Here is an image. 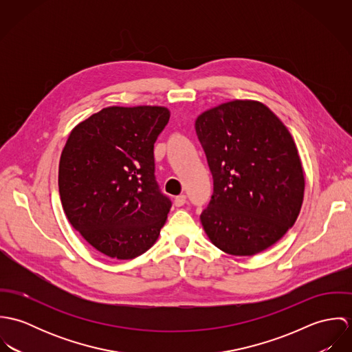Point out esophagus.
<instances>
[{
    "instance_id": "1",
    "label": "esophagus",
    "mask_w": 352,
    "mask_h": 352,
    "mask_svg": "<svg viewBox=\"0 0 352 352\" xmlns=\"http://www.w3.org/2000/svg\"><path fill=\"white\" fill-rule=\"evenodd\" d=\"M186 201H187V197L183 194V195H179V197H176L175 198V204L177 206V207H182V206H184L186 204Z\"/></svg>"
}]
</instances>
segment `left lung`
Here are the masks:
<instances>
[{
	"instance_id": "8db88e82",
	"label": "left lung",
	"mask_w": 352,
	"mask_h": 352,
	"mask_svg": "<svg viewBox=\"0 0 352 352\" xmlns=\"http://www.w3.org/2000/svg\"><path fill=\"white\" fill-rule=\"evenodd\" d=\"M197 135L214 180L201 212L210 241L233 256H253L296 223L305 175L296 142L263 102L230 100L203 111Z\"/></svg>"
}]
</instances>
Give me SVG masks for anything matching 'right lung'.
<instances>
[{"label":"right lung","mask_w":352,"mask_h":352,"mask_svg":"<svg viewBox=\"0 0 352 352\" xmlns=\"http://www.w3.org/2000/svg\"><path fill=\"white\" fill-rule=\"evenodd\" d=\"M161 105H111L80 122L60 153L63 211L102 254L130 260L148 251L166 222L170 201L154 179L153 148L169 120Z\"/></svg>","instance_id":"obj_1"}]
</instances>
